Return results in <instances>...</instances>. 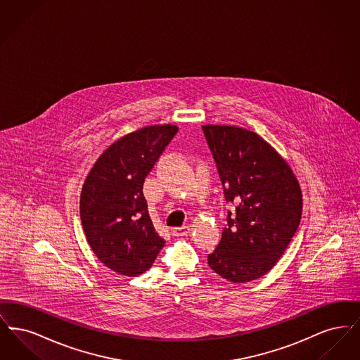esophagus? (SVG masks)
<instances>
[{
    "label": "esophagus",
    "instance_id": "1",
    "mask_svg": "<svg viewBox=\"0 0 360 360\" xmlns=\"http://www.w3.org/2000/svg\"><path fill=\"white\" fill-rule=\"evenodd\" d=\"M188 231H190V228L186 226V225H184V226H176V228L172 229V236H175V238L186 236L188 233Z\"/></svg>",
    "mask_w": 360,
    "mask_h": 360
}]
</instances>
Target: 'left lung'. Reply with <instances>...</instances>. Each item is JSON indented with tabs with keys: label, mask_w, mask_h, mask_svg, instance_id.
Returning <instances> with one entry per match:
<instances>
[{
	"label": "left lung",
	"mask_w": 360,
	"mask_h": 360,
	"mask_svg": "<svg viewBox=\"0 0 360 360\" xmlns=\"http://www.w3.org/2000/svg\"><path fill=\"white\" fill-rule=\"evenodd\" d=\"M226 202V228L209 267L224 279L245 283L267 274L288 248L302 213V194L286 160L255 132L204 125Z\"/></svg>",
	"instance_id": "left-lung-1"
}]
</instances>
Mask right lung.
<instances>
[{
  "label": "right lung",
  "instance_id": "add662e5",
  "mask_svg": "<svg viewBox=\"0 0 360 360\" xmlns=\"http://www.w3.org/2000/svg\"><path fill=\"white\" fill-rule=\"evenodd\" d=\"M176 132L167 124L121 137L86 178L79 201L86 239L96 257L119 274H143L165 245L151 221L143 184Z\"/></svg>",
  "mask_w": 360,
  "mask_h": 360
}]
</instances>
